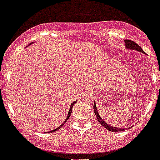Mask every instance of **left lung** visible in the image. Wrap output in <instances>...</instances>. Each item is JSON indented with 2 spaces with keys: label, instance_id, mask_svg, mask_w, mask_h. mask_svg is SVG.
I'll return each mask as SVG.
<instances>
[{
  "label": "left lung",
  "instance_id": "left-lung-1",
  "mask_svg": "<svg viewBox=\"0 0 160 160\" xmlns=\"http://www.w3.org/2000/svg\"><path fill=\"white\" fill-rule=\"evenodd\" d=\"M126 43V47L128 48H132V49H135V50H137V51H140V52H142L144 53V51L142 50V48H140V46L138 45L135 42L132 41V40H126L125 41ZM93 109H94V113H95L96 116H97V118H98V121L100 122L101 125L104 126L105 128L107 129L108 131H112V132H117V131H125V129H118L116 128V127H113V126H109L107 122H105L102 119V117L100 116V115L98 114V111H97V107H96V104L95 102H94V105H93Z\"/></svg>",
  "mask_w": 160,
  "mask_h": 160
}]
</instances>
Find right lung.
Here are the masks:
<instances>
[{
    "instance_id": "1",
    "label": "right lung",
    "mask_w": 160,
    "mask_h": 160,
    "mask_svg": "<svg viewBox=\"0 0 160 160\" xmlns=\"http://www.w3.org/2000/svg\"><path fill=\"white\" fill-rule=\"evenodd\" d=\"M76 102H77V101H75V102H73V103H72V104H71V106H70V108H69V112H68V114L67 118H66V120H65L64 123H62V125H61V126H58V128H57V129H55V130H53V131H50V132H54V131H58V130H59L60 128H62V126H63V125H64V124H65V122H66V121H67L68 120V118H69V117H70V116H71V113H72V107H73V105L75 104V103H76Z\"/></svg>"
}]
</instances>
